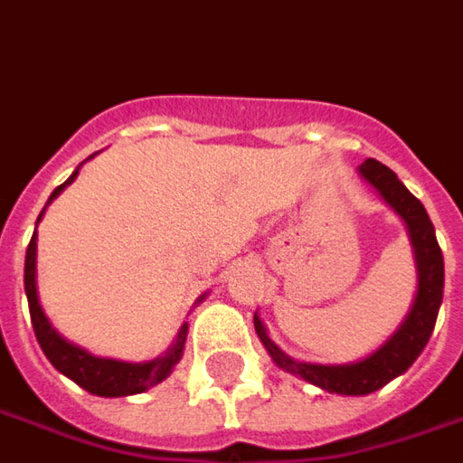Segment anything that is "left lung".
<instances>
[{
	"label": "left lung",
	"mask_w": 463,
	"mask_h": 463,
	"mask_svg": "<svg viewBox=\"0 0 463 463\" xmlns=\"http://www.w3.org/2000/svg\"><path fill=\"white\" fill-rule=\"evenodd\" d=\"M357 171L375 192L381 194V199L402 217L407 235H410V243H412L417 292H414L412 308L399 324V329L378 350L357 363L318 365V363H300L288 352L279 350L269 339L264 321L253 313L256 334L277 368L292 373L324 392L342 393V396H365V393L378 392L396 375L407 371L420 357V352L425 350L432 329H435L440 303H443V253H440L435 228H432L422 202L410 194V189L396 178L392 168H386L383 163H378L373 157H368Z\"/></svg>",
	"instance_id": "left-lung-1"
}]
</instances>
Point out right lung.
Masks as SVG:
<instances>
[{
    "mask_svg": "<svg viewBox=\"0 0 463 463\" xmlns=\"http://www.w3.org/2000/svg\"><path fill=\"white\" fill-rule=\"evenodd\" d=\"M80 168H82V163L77 165V171L71 173L61 186L53 189L46 207L77 178ZM46 207H43V212H46ZM43 212L38 214V222H41ZM38 222H35V228H38ZM35 235L38 232H33L28 251H25V295H28V306H31L33 332H35V339H38L43 354L49 357L51 365L59 373H64L67 378H71L77 386H82L85 392L95 393V396H109V399L142 393L152 389V386H157V383H163L173 373L175 363L184 357L189 324H184L178 329V336L173 339V345L168 350L163 352V354H157L155 360H145V363H124V360H113V357H98V354H90L88 350L71 345V342H67L61 334L53 329V324L49 321V316L43 313L41 300H38V288H35V256H38L35 241L38 238ZM202 300H204V295L196 303H202Z\"/></svg>",
    "mask_w": 463,
    "mask_h": 463,
    "instance_id": "1",
    "label": "right lung"
}]
</instances>
